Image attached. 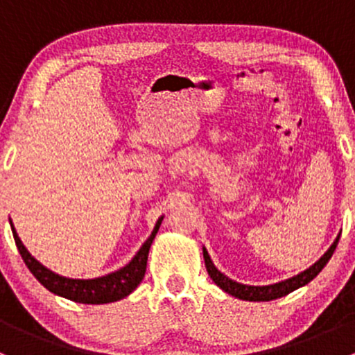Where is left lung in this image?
<instances>
[{
	"instance_id": "left-lung-1",
	"label": "left lung",
	"mask_w": 355,
	"mask_h": 355,
	"mask_svg": "<svg viewBox=\"0 0 355 355\" xmlns=\"http://www.w3.org/2000/svg\"><path fill=\"white\" fill-rule=\"evenodd\" d=\"M338 241H340V234L336 235L335 242L330 245V249H328L327 252H324L323 256H321L320 259L313 264V266H309L307 270H304L302 273L295 275V277H292V278H287V280H284V282H278V284L263 285V287H261V285L239 284V282L232 280V278H228L227 275H223L221 271H218V268L214 266L213 261H211V257H209V254H207L206 247H202V256H204V263H206L207 275H209L211 280H213L221 290H225L227 293H230V295L237 297V299H242V300H252V302H268V300L280 299V297L288 295V293L293 292V290L304 287V285L309 284L311 280H314V278L320 275V271L327 266L328 261L331 259Z\"/></svg>"
}]
</instances>
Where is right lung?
Wrapping results in <instances>:
<instances>
[{
    "label": "right lung",
    "instance_id": "right-lung-1",
    "mask_svg": "<svg viewBox=\"0 0 355 355\" xmlns=\"http://www.w3.org/2000/svg\"><path fill=\"white\" fill-rule=\"evenodd\" d=\"M161 221H163V216L156 221L155 230L151 232L148 241H146L141 249L137 250V254L132 257L130 263L125 264L120 270L113 271V273L105 275V277L89 278V280L62 277V275L55 273V271L42 266V264L25 249L19 234H17L15 227H13L12 220H10V227H12L13 239H15V244L19 247V252L20 256H22L25 266H27L28 270H31V273L37 278L39 284L44 285L49 292L73 300V302L108 304L116 302V300L130 295V293L137 288V285L142 282V278H144L146 275V266H148L149 249H151L153 241H155L157 230H159Z\"/></svg>",
    "mask_w": 355,
    "mask_h": 355
}]
</instances>
